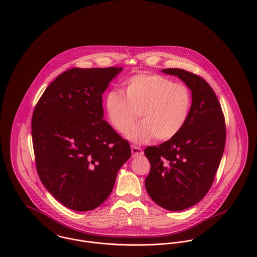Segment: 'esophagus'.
<instances>
[{"label": "esophagus", "mask_w": 257, "mask_h": 257, "mask_svg": "<svg viewBox=\"0 0 257 257\" xmlns=\"http://www.w3.org/2000/svg\"><path fill=\"white\" fill-rule=\"evenodd\" d=\"M132 152H133L134 157H140V156L144 155L143 149L140 147H135V146H132Z\"/></svg>", "instance_id": "esophagus-1"}]
</instances>
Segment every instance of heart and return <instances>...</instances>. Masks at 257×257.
I'll list each match as a JSON object with an SVG mask.
<instances>
[{
  "label": "heart",
  "instance_id": "1",
  "mask_svg": "<svg viewBox=\"0 0 257 257\" xmlns=\"http://www.w3.org/2000/svg\"><path fill=\"white\" fill-rule=\"evenodd\" d=\"M191 104L187 86L158 74H137L124 82L123 94L110 91L105 97L110 125L121 135L127 131L126 138L135 144L176 137L188 119ZM139 113L142 121L132 127Z\"/></svg>",
  "mask_w": 257,
  "mask_h": 257
}]
</instances>
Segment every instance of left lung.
Returning a JSON list of instances; mask_svg holds the SVG:
<instances>
[{
	"label": "left lung",
	"mask_w": 257,
	"mask_h": 257,
	"mask_svg": "<svg viewBox=\"0 0 257 257\" xmlns=\"http://www.w3.org/2000/svg\"><path fill=\"white\" fill-rule=\"evenodd\" d=\"M191 90L188 119L173 139L147 147L150 162L146 188L150 198L169 211H182L201 201L210 190L225 144V124L219 100L211 86L198 75L168 68Z\"/></svg>",
	"instance_id": "8db88e82"
}]
</instances>
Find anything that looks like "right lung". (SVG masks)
<instances>
[{
    "label": "right lung",
    "instance_id": "1",
    "mask_svg": "<svg viewBox=\"0 0 257 257\" xmlns=\"http://www.w3.org/2000/svg\"><path fill=\"white\" fill-rule=\"evenodd\" d=\"M121 67L73 68L45 89L34 110L32 135L37 173L46 190L78 212L110 196L132 150L103 118L102 95Z\"/></svg>",
    "mask_w": 257,
    "mask_h": 257
}]
</instances>
